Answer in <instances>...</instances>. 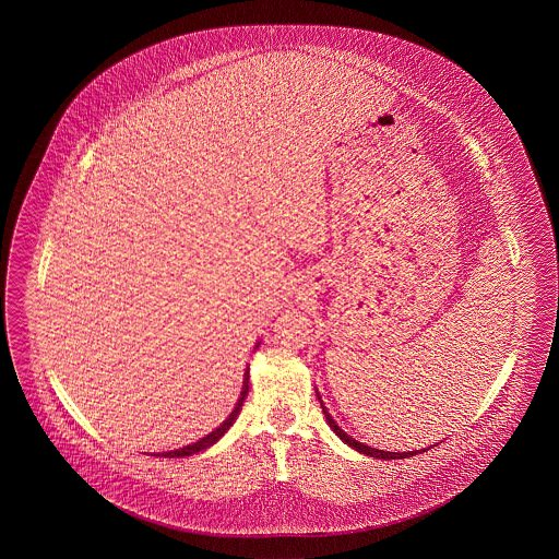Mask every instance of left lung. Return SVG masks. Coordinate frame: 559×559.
<instances>
[{
  "mask_svg": "<svg viewBox=\"0 0 559 559\" xmlns=\"http://www.w3.org/2000/svg\"><path fill=\"white\" fill-rule=\"evenodd\" d=\"M318 400H320V404H322L323 416H325V420L330 424V428L336 432V437H340L342 442H346L350 449H355L358 453H362V455H367V457L374 459H385V461H390V459H406L414 457V455H418V453H423V451H404V453H391V451H381V449H372L369 444H365V442H360V440L353 439L350 435H346L342 428H340L338 424L334 423V418L330 416V412H328V407L323 406L322 397H320V393H318ZM432 447H437V444H432ZM430 449V447H428Z\"/></svg>",
  "mask_w": 559,
  "mask_h": 559,
  "instance_id": "8db88e82",
  "label": "left lung"
}]
</instances>
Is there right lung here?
I'll list each match as a JSON object with an SVG mask.
<instances>
[{
  "instance_id": "add662e5",
  "label": "right lung",
  "mask_w": 559,
  "mask_h": 559,
  "mask_svg": "<svg viewBox=\"0 0 559 559\" xmlns=\"http://www.w3.org/2000/svg\"><path fill=\"white\" fill-rule=\"evenodd\" d=\"M260 346V342L255 344V348ZM248 383H250V367L246 369L243 372V385H241V393H239V397H237V404L231 409V414L223 420V423L213 430V432H209L206 437L203 439L197 440V442H192V444H187V447H182V449H174V451H164V453H153V455H157V457H190V455H197V453H201V451H206L209 447H213L217 440L223 439L225 437V432L234 426V423L237 420V414L241 412V406H243V402H246V397H248Z\"/></svg>"
}]
</instances>
